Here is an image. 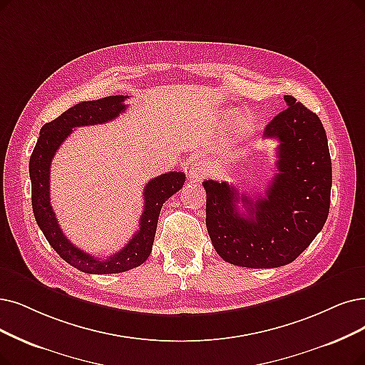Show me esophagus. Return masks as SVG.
Masks as SVG:
<instances>
[{
	"label": "esophagus",
	"instance_id": "esophagus-1",
	"mask_svg": "<svg viewBox=\"0 0 365 365\" xmlns=\"http://www.w3.org/2000/svg\"><path fill=\"white\" fill-rule=\"evenodd\" d=\"M211 166L203 163V162H195L190 166V172H188V180L192 182H200L202 180H205L207 177H210L211 173Z\"/></svg>",
	"mask_w": 365,
	"mask_h": 365
}]
</instances>
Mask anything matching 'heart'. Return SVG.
Segmentation results:
<instances>
[{
  "mask_svg": "<svg viewBox=\"0 0 365 365\" xmlns=\"http://www.w3.org/2000/svg\"><path fill=\"white\" fill-rule=\"evenodd\" d=\"M252 130H253L252 123L247 121V120H242V121H240L237 124V128H235V132L232 133V139L230 140L232 142H241L245 138H249V135L252 133Z\"/></svg>",
  "mask_w": 365,
  "mask_h": 365,
  "instance_id": "b5f03b06",
  "label": "heart"
}]
</instances>
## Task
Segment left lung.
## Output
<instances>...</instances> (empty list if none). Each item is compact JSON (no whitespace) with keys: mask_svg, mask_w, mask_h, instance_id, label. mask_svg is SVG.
Returning a JSON list of instances; mask_svg holds the SVG:
<instances>
[{"mask_svg":"<svg viewBox=\"0 0 365 365\" xmlns=\"http://www.w3.org/2000/svg\"><path fill=\"white\" fill-rule=\"evenodd\" d=\"M265 127L279 140L277 173L265 197L250 199L212 180L207 190V229L215 252L232 265L277 268L294 262L322 230L331 200L332 169L325 128L319 116L292 96ZM245 203L241 215L237 202Z\"/></svg>","mask_w":365,"mask_h":365,"instance_id":"8db88e82","label":"left lung"}]
</instances>
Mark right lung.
<instances>
[{"label": "right lung", "instance_id": "obj_1", "mask_svg": "<svg viewBox=\"0 0 365 365\" xmlns=\"http://www.w3.org/2000/svg\"><path fill=\"white\" fill-rule=\"evenodd\" d=\"M127 96H109L100 100L82 101L67 109L58 118L46 123L40 130V136L30 157L31 203L36 222L46 237L52 249L67 264L86 274H116L133 269L148 259L153 250L155 229L163 203L184 185L182 172H168L153 178L143 190V212L140 215L139 230L120 252L108 259L94 257L73 245L63 233L51 207L49 178L51 163L60 145L76 127L103 124L115 120L127 109L124 100Z\"/></svg>", "mask_w": 365, "mask_h": 365}]
</instances>
